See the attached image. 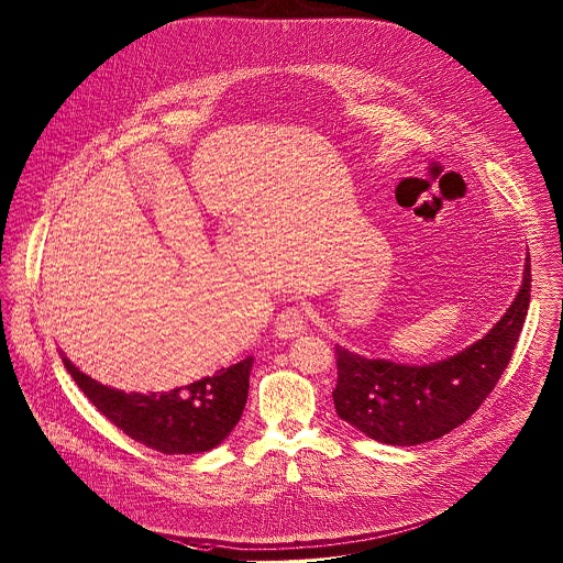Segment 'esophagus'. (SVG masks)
<instances>
[{
	"label": "esophagus",
	"instance_id": "esophagus-1",
	"mask_svg": "<svg viewBox=\"0 0 563 563\" xmlns=\"http://www.w3.org/2000/svg\"><path fill=\"white\" fill-rule=\"evenodd\" d=\"M309 329V318L302 309H287L276 318V335L280 339H294Z\"/></svg>",
	"mask_w": 563,
	"mask_h": 563
}]
</instances>
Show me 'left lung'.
<instances>
[{
    "label": "left lung",
    "instance_id": "obj_1",
    "mask_svg": "<svg viewBox=\"0 0 563 563\" xmlns=\"http://www.w3.org/2000/svg\"><path fill=\"white\" fill-rule=\"evenodd\" d=\"M531 300V258L522 287L489 333L461 352L431 365H402L365 358L335 347L341 420L367 438L391 446L433 442L463 424L489 396L511 361Z\"/></svg>",
    "mask_w": 563,
    "mask_h": 563
}]
</instances>
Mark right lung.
<instances>
[{
    "label": "right lung",
    "mask_w": 563,
    "mask_h": 563,
    "mask_svg": "<svg viewBox=\"0 0 563 563\" xmlns=\"http://www.w3.org/2000/svg\"><path fill=\"white\" fill-rule=\"evenodd\" d=\"M63 363L96 409L128 438L163 454H198L220 446L241 420L254 358L245 356L207 378L158 394L113 389L67 356Z\"/></svg>",
    "instance_id": "add662e5"
}]
</instances>
